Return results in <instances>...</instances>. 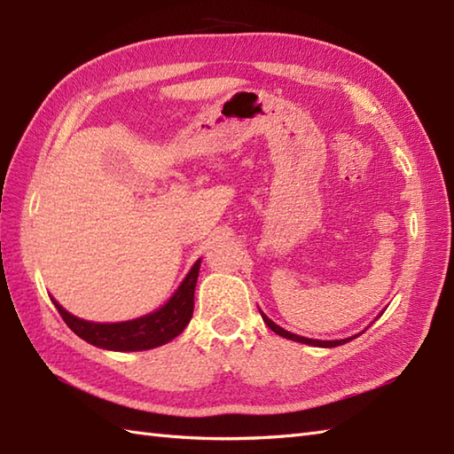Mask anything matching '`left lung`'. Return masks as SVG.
Returning a JSON list of instances; mask_svg holds the SVG:
<instances>
[{
  "instance_id": "1",
  "label": "left lung",
  "mask_w": 454,
  "mask_h": 454,
  "mask_svg": "<svg viewBox=\"0 0 454 454\" xmlns=\"http://www.w3.org/2000/svg\"><path fill=\"white\" fill-rule=\"evenodd\" d=\"M262 312V310H259ZM262 317H263V322L271 327V330L277 333V335H281V337H286V340H293V341H298V343H306V345H314V347H337V345H343V343H347V341H351V340H355L356 335H353V337H345V340H335V341H322V340H308V337H302V335H296V333H291V332H286V330H283L281 325H277L273 320H269V317L262 312Z\"/></svg>"
}]
</instances>
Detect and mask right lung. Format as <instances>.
Returning a JSON list of instances; mask_svg holds the SVG:
<instances>
[{
  "instance_id": "add662e5",
  "label": "right lung",
  "mask_w": 454,
  "mask_h": 454,
  "mask_svg": "<svg viewBox=\"0 0 454 454\" xmlns=\"http://www.w3.org/2000/svg\"><path fill=\"white\" fill-rule=\"evenodd\" d=\"M199 269L200 259L191 267V271L183 278L177 291L173 293V296L160 308V310L137 317V320L117 324L88 322L64 310L54 298L52 302L56 306V310L60 312L62 320L67 324V327H70L75 335H80L83 341L109 351L153 349V347H160L171 341L173 337H177L191 322L192 306H195V286Z\"/></svg>"
}]
</instances>
